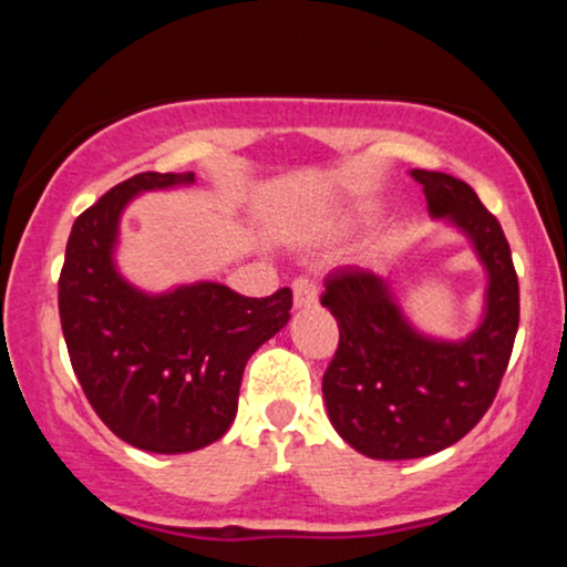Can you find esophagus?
<instances>
[{
  "mask_svg": "<svg viewBox=\"0 0 567 567\" xmlns=\"http://www.w3.org/2000/svg\"><path fill=\"white\" fill-rule=\"evenodd\" d=\"M317 298H320V288H317L311 277H298L292 282V303H296V309H309V306L317 303Z\"/></svg>",
  "mask_w": 567,
  "mask_h": 567,
  "instance_id": "1",
  "label": "esophagus"
}]
</instances>
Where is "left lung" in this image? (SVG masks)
I'll list each match as a JSON object with an SVG mask.
<instances>
[{
	"mask_svg": "<svg viewBox=\"0 0 567 567\" xmlns=\"http://www.w3.org/2000/svg\"><path fill=\"white\" fill-rule=\"evenodd\" d=\"M429 216L466 234L485 266V315L461 341L419 333L392 288L373 271L343 266L322 306L338 322V349L322 375L330 424L368 458L405 461L445 451L493 405L519 324V285L504 229L470 184L413 171Z\"/></svg>",
	"mask_w": 567,
	"mask_h": 567,
	"instance_id": "8db88e82",
	"label": "left lung"
}]
</instances>
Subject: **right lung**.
Returning <instances> with one entry per match:
<instances>
[{
  "label": "right lung",
  "mask_w": 567,
  "mask_h": 567,
  "mask_svg": "<svg viewBox=\"0 0 567 567\" xmlns=\"http://www.w3.org/2000/svg\"><path fill=\"white\" fill-rule=\"evenodd\" d=\"M194 184V173H138L74 220L58 311L71 368L120 440L148 453H192L220 440L237 415L247 360L290 320L292 292L245 298L218 282L143 292L116 271L127 202Z\"/></svg>",
  "instance_id": "add662e5"
}]
</instances>
